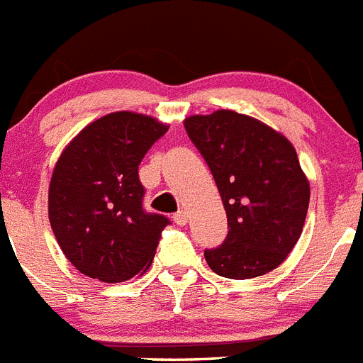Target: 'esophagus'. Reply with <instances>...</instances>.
<instances>
[{"label":"esophagus","instance_id":"34e87169","mask_svg":"<svg viewBox=\"0 0 363 363\" xmlns=\"http://www.w3.org/2000/svg\"><path fill=\"white\" fill-rule=\"evenodd\" d=\"M173 223H175V225H179V226H184L186 223H188V216H186L184 210H179V212L173 216Z\"/></svg>","mask_w":363,"mask_h":363}]
</instances>
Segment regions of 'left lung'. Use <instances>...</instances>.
I'll list each match as a JSON object with an SVG mask.
<instances>
[{"mask_svg": "<svg viewBox=\"0 0 363 363\" xmlns=\"http://www.w3.org/2000/svg\"><path fill=\"white\" fill-rule=\"evenodd\" d=\"M184 128L216 179L228 219L223 245L204 250L208 267L230 279L277 269L301 235L311 199L294 146L228 109L188 116Z\"/></svg>", "mask_w": 363, "mask_h": 363, "instance_id": "left-lung-1", "label": "left lung"}]
</instances>
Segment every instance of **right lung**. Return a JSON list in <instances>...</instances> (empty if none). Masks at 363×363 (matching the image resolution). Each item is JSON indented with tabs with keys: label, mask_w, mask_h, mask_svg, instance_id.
I'll list each match as a JSON object with an SVG mask.
<instances>
[{
	"label": "right lung",
	"mask_w": 363,
	"mask_h": 363,
	"mask_svg": "<svg viewBox=\"0 0 363 363\" xmlns=\"http://www.w3.org/2000/svg\"><path fill=\"white\" fill-rule=\"evenodd\" d=\"M166 131L168 125L140 113H109L60 155L49 184V220L82 274L121 283L150 269L169 219L143 208L138 164Z\"/></svg>",
	"instance_id": "1"
}]
</instances>
